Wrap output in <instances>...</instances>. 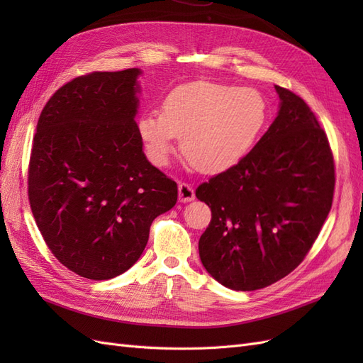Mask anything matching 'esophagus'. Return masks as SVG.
Here are the masks:
<instances>
[{
  "mask_svg": "<svg viewBox=\"0 0 363 363\" xmlns=\"http://www.w3.org/2000/svg\"><path fill=\"white\" fill-rule=\"evenodd\" d=\"M194 199H195V194H194L192 186L188 183H180L179 184V200L182 203H189V201H194Z\"/></svg>",
  "mask_w": 363,
  "mask_h": 363,
  "instance_id": "esophagus-1",
  "label": "esophagus"
}]
</instances>
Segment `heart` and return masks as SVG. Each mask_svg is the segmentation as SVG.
<instances>
[{
  "label": "heart",
  "instance_id": "obj_1",
  "mask_svg": "<svg viewBox=\"0 0 363 363\" xmlns=\"http://www.w3.org/2000/svg\"><path fill=\"white\" fill-rule=\"evenodd\" d=\"M269 119L260 91L228 83L195 82L172 89L162 112L147 111L138 131L148 159L164 167L182 138L183 155L206 174L236 167L256 147Z\"/></svg>",
  "mask_w": 363,
  "mask_h": 363
}]
</instances>
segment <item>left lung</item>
<instances>
[{
  "instance_id": "1",
  "label": "left lung",
  "mask_w": 363,
  "mask_h": 363,
  "mask_svg": "<svg viewBox=\"0 0 363 363\" xmlns=\"http://www.w3.org/2000/svg\"><path fill=\"white\" fill-rule=\"evenodd\" d=\"M276 119L250 155L195 191L212 211L199 242L206 271L233 291H256L303 262L330 212L328 140L298 95L276 86Z\"/></svg>"
}]
</instances>
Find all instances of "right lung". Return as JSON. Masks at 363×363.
Instances as JSON below:
<instances>
[{"mask_svg": "<svg viewBox=\"0 0 363 363\" xmlns=\"http://www.w3.org/2000/svg\"><path fill=\"white\" fill-rule=\"evenodd\" d=\"M142 71L92 72L54 94L28 168L33 216L68 269L108 280L145 250L150 225L177 203V183L148 162L138 131Z\"/></svg>", "mask_w": 363, "mask_h": 363, "instance_id": "1", "label": "right lung"}]
</instances>
